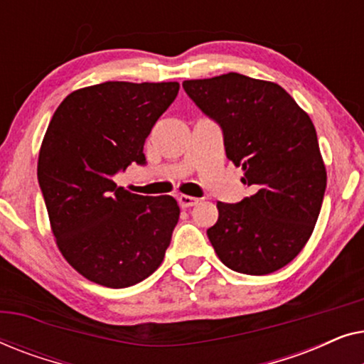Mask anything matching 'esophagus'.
<instances>
[{"label":"esophagus","instance_id":"obj_1","mask_svg":"<svg viewBox=\"0 0 364 364\" xmlns=\"http://www.w3.org/2000/svg\"><path fill=\"white\" fill-rule=\"evenodd\" d=\"M177 200H178V205H181L182 208L193 207V205H197V203H198V198L191 197V196H178Z\"/></svg>","mask_w":364,"mask_h":364}]
</instances>
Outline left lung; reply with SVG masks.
Masks as SVG:
<instances>
[{"label": "left lung", "instance_id": "1", "mask_svg": "<svg viewBox=\"0 0 364 364\" xmlns=\"http://www.w3.org/2000/svg\"><path fill=\"white\" fill-rule=\"evenodd\" d=\"M182 87L220 126L227 157L253 191L238 203H217L218 220L207 230L213 250L233 272L280 270L313 233L326 188L310 116L282 86L238 73Z\"/></svg>", "mask_w": 364, "mask_h": 364}]
</instances>
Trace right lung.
Here are the masks:
<instances>
[{
  "label": "right lung",
  "mask_w": 364,
  "mask_h": 364,
  "mask_svg": "<svg viewBox=\"0 0 364 364\" xmlns=\"http://www.w3.org/2000/svg\"><path fill=\"white\" fill-rule=\"evenodd\" d=\"M178 82L107 81L69 94L54 112L38 159V181L59 252L87 280L109 288L142 282L161 267L181 208L112 177L144 166V142Z\"/></svg>",
  "instance_id": "obj_1"
}]
</instances>
